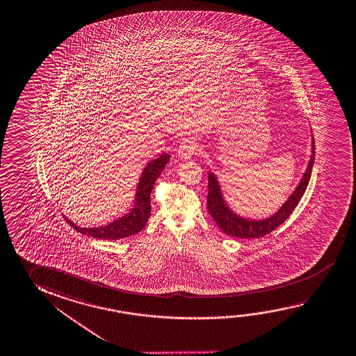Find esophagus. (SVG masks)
<instances>
[{
    "label": "esophagus",
    "mask_w": 356,
    "mask_h": 356,
    "mask_svg": "<svg viewBox=\"0 0 356 356\" xmlns=\"http://www.w3.org/2000/svg\"><path fill=\"white\" fill-rule=\"evenodd\" d=\"M196 150L197 149H196L195 143L193 140H190V139H185V140L181 143V145L177 149V155L181 159H190L196 154Z\"/></svg>",
    "instance_id": "34e87169"
}]
</instances>
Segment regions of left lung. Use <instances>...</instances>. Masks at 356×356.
Returning a JSON list of instances; mask_svg holds the SVG:
<instances>
[{
  "label": "left lung",
  "instance_id": "left-lung-1",
  "mask_svg": "<svg viewBox=\"0 0 356 356\" xmlns=\"http://www.w3.org/2000/svg\"><path fill=\"white\" fill-rule=\"evenodd\" d=\"M315 143L312 141V155L308 163V169L304 174L303 179L298 185L296 191L291 197L286 200V204L280 207L278 212H275L272 217L266 220H245L243 217L234 213L229 210L225 200L222 197L221 188L216 180L213 174L209 175V195H207V210L211 217L213 218L216 225L221 228L225 234L238 238H259L266 234H270L275 228L280 227L283 222L291 216V212L297 207L300 198L303 197L304 193L308 187L312 169L314 163Z\"/></svg>",
  "mask_w": 356,
  "mask_h": 356
}]
</instances>
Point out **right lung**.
Listing matches in <instances>:
<instances>
[{
	"label": "right lung",
	"mask_w": 356,
	"mask_h": 356,
	"mask_svg": "<svg viewBox=\"0 0 356 356\" xmlns=\"http://www.w3.org/2000/svg\"><path fill=\"white\" fill-rule=\"evenodd\" d=\"M169 160V154H163L158 159L152 160L146 165L140 181H139L138 190H136L134 209L127 215L122 216L120 218H118L115 221H113L103 227H79V226H76L73 222L70 221L67 217H65V221L68 222L76 232L90 236L94 238L117 241V239L127 238L133 234H139L141 229L145 227L147 218L152 212L150 193H152L154 184L159 175L163 172L165 165Z\"/></svg>",
	"instance_id": "1"
}]
</instances>
